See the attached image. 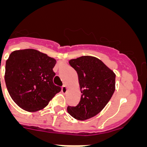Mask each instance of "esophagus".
I'll return each instance as SVG.
<instances>
[{
	"mask_svg": "<svg viewBox=\"0 0 147 147\" xmlns=\"http://www.w3.org/2000/svg\"><path fill=\"white\" fill-rule=\"evenodd\" d=\"M67 91V86H66L65 85H63V86L62 87V92L63 93H65Z\"/></svg>",
	"mask_w": 147,
	"mask_h": 147,
	"instance_id": "esophagus-1",
	"label": "esophagus"
}]
</instances>
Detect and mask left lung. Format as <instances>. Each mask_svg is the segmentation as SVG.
<instances>
[{
  "label": "left lung",
  "instance_id": "left-lung-1",
  "mask_svg": "<svg viewBox=\"0 0 147 147\" xmlns=\"http://www.w3.org/2000/svg\"><path fill=\"white\" fill-rule=\"evenodd\" d=\"M77 72L82 96L76 107L68 106L67 113L74 119L85 121L99 113L115 89V74L103 62L91 56L69 61Z\"/></svg>",
  "mask_w": 147,
  "mask_h": 147
}]
</instances>
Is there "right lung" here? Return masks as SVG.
I'll return each instance as SVG.
<instances>
[{"label": "right lung", "instance_id": "add662e5", "mask_svg": "<svg viewBox=\"0 0 147 147\" xmlns=\"http://www.w3.org/2000/svg\"><path fill=\"white\" fill-rule=\"evenodd\" d=\"M56 60L37 50L23 49L11 53L6 62L5 82L10 96L28 112L49 105L61 88L53 83Z\"/></svg>", "mask_w": 147, "mask_h": 147}]
</instances>
